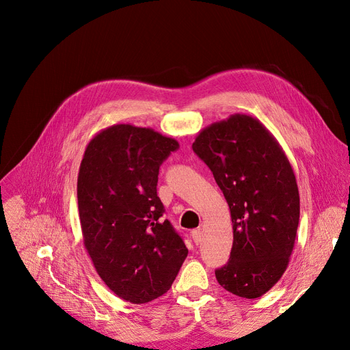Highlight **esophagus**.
<instances>
[{
    "label": "esophagus",
    "mask_w": 350,
    "mask_h": 350,
    "mask_svg": "<svg viewBox=\"0 0 350 350\" xmlns=\"http://www.w3.org/2000/svg\"><path fill=\"white\" fill-rule=\"evenodd\" d=\"M203 237H204V235H203V231H201L200 228L191 231V238H193V241H194L196 245L201 244V241H203Z\"/></svg>",
    "instance_id": "esophagus-1"
}]
</instances>
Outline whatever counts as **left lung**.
I'll return each instance as SVG.
<instances>
[{"label": "left lung", "mask_w": 350, "mask_h": 350, "mask_svg": "<svg viewBox=\"0 0 350 350\" xmlns=\"http://www.w3.org/2000/svg\"><path fill=\"white\" fill-rule=\"evenodd\" d=\"M221 189L234 241L218 284L237 297H262L285 272L299 224V191L282 147L252 116L235 113L193 143Z\"/></svg>", "instance_id": "8db88e82"}]
</instances>
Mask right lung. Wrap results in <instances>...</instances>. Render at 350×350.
<instances>
[{
    "label": "right lung",
    "mask_w": 350,
    "mask_h": 350,
    "mask_svg": "<svg viewBox=\"0 0 350 350\" xmlns=\"http://www.w3.org/2000/svg\"><path fill=\"white\" fill-rule=\"evenodd\" d=\"M177 149L150 127L113 124L88 143L81 161L83 244L102 281L127 302L167 292L189 254L157 196L160 164Z\"/></svg>",
    "instance_id": "right-lung-1"
}]
</instances>
